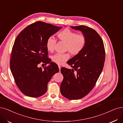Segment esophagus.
I'll use <instances>...</instances> for the list:
<instances>
[{
    "label": "esophagus",
    "instance_id": "esophagus-1",
    "mask_svg": "<svg viewBox=\"0 0 123 123\" xmlns=\"http://www.w3.org/2000/svg\"><path fill=\"white\" fill-rule=\"evenodd\" d=\"M58 68H59V70H60H60H61V66H58Z\"/></svg>",
    "mask_w": 123,
    "mask_h": 123
}]
</instances>
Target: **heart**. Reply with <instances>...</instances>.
<instances>
[{"instance_id": "1", "label": "heart", "mask_w": 123, "mask_h": 123, "mask_svg": "<svg viewBox=\"0 0 123 123\" xmlns=\"http://www.w3.org/2000/svg\"><path fill=\"white\" fill-rule=\"evenodd\" d=\"M58 38L60 40L66 43L65 49L72 55H76L80 53L85 47L87 39L83 34H77L69 29H65L58 33ZM56 42V39L53 36L48 38L46 46L48 51L52 52ZM70 58L68 53L55 54L52 57V61L58 65H62Z\"/></svg>"}]
</instances>
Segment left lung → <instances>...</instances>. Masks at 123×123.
I'll return each mask as SVG.
<instances>
[{"instance_id":"left-lung-1","label":"left lung","mask_w":123,"mask_h":123,"mask_svg":"<svg viewBox=\"0 0 123 123\" xmlns=\"http://www.w3.org/2000/svg\"><path fill=\"white\" fill-rule=\"evenodd\" d=\"M71 27L80 31L87 41L82 51L67 62L73 69L61 68L63 79L60 91L67 98L77 100L87 95L95 86L104 68L105 50L101 38L94 29L85 26Z\"/></svg>"}]
</instances>
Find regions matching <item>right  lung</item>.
<instances>
[{"mask_svg":"<svg viewBox=\"0 0 123 123\" xmlns=\"http://www.w3.org/2000/svg\"><path fill=\"white\" fill-rule=\"evenodd\" d=\"M62 28L38 21L17 36L12 52L11 70L18 89L25 95L38 97L44 94L48 83L59 72L56 63L47 57L46 43L48 38ZM41 62L49 65L42 70L37 66Z\"/></svg>","mask_w":123,"mask_h":123,"instance_id":"add662e5","label":"right lung"}]
</instances>
